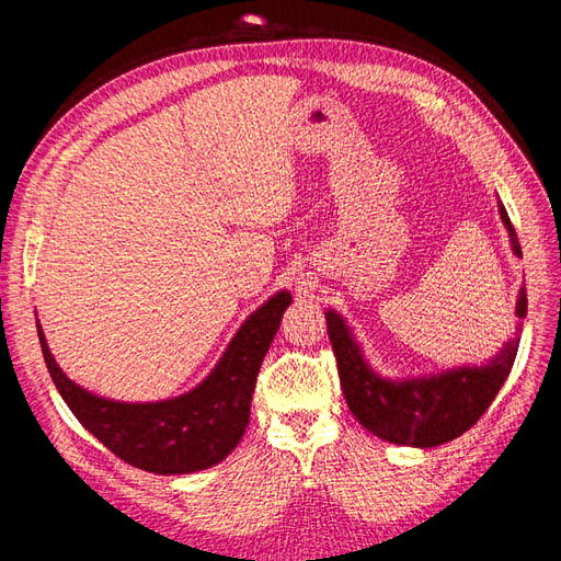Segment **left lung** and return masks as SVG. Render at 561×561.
Returning a JSON list of instances; mask_svg holds the SVG:
<instances>
[{
    "label": "left lung",
    "mask_w": 561,
    "mask_h": 561,
    "mask_svg": "<svg viewBox=\"0 0 561 561\" xmlns=\"http://www.w3.org/2000/svg\"><path fill=\"white\" fill-rule=\"evenodd\" d=\"M499 213L511 233L513 252L522 257L515 227L503 203H499ZM515 316L519 320L526 316V287H519ZM325 320L339 379L353 416L386 443L419 449L451 443L480 421L511 375L522 330L517 325V334L484 365H461L426 377L388 379L365 360L360 344L342 316L328 309Z\"/></svg>",
    "instance_id": "obj_1"
}]
</instances>
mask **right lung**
I'll use <instances>...</instances> for the list:
<instances>
[{
    "label": "right lung",
    "mask_w": 561,
    "mask_h": 561,
    "mask_svg": "<svg viewBox=\"0 0 561 561\" xmlns=\"http://www.w3.org/2000/svg\"><path fill=\"white\" fill-rule=\"evenodd\" d=\"M290 304L293 295L287 290L264 301L236 332L206 379L190 393L159 402H116L93 396L58 367L39 320L37 332L48 375L83 428L135 468L184 474L225 461L241 443L257 371Z\"/></svg>",
    "instance_id": "right-lung-1"
}]
</instances>
